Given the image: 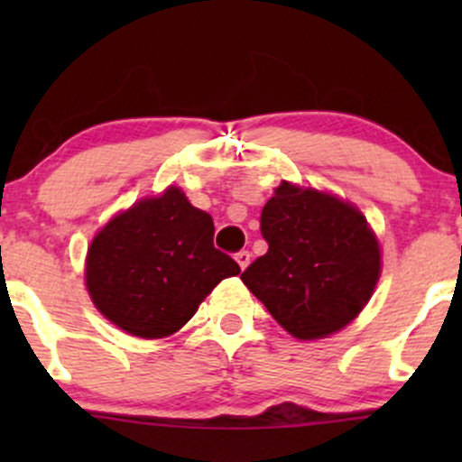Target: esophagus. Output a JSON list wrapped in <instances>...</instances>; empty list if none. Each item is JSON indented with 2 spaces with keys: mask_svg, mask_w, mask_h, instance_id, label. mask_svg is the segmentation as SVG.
<instances>
[{
  "mask_svg": "<svg viewBox=\"0 0 462 462\" xmlns=\"http://www.w3.org/2000/svg\"><path fill=\"white\" fill-rule=\"evenodd\" d=\"M235 258H236L238 267H241V269H247V264H249V261H252V254H249V252H245V249H243V252H238Z\"/></svg>",
  "mask_w": 462,
  "mask_h": 462,
  "instance_id": "1",
  "label": "esophagus"
}]
</instances>
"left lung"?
<instances>
[{"mask_svg": "<svg viewBox=\"0 0 462 462\" xmlns=\"http://www.w3.org/2000/svg\"><path fill=\"white\" fill-rule=\"evenodd\" d=\"M267 254L243 284L301 341L338 332L365 309L380 278V245L349 201L282 180L264 204Z\"/></svg>", "mask_w": 462, "mask_h": 462, "instance_id": "obj_1", "label": "left lung"}]
</instances>
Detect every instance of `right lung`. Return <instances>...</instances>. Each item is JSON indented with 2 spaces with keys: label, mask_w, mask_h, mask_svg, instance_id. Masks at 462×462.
<instances>
[{
  "label": "right lung",
  "mask_w": 462,
  "mask_h": 462,
  "mask_svg": "<svg viewBox=\"0 0 462 462\" xmlns=\"http://www.w3.org/2000/svg\"><path fill=\"white\" fill-rule=\"evenodd\" d=\"M213 217L169 187L106 224L87 254L95 309L132 337L178 332L206 295L241 267L213 245Z\"/></svg>",
  "instance_id": "add662e5"
}]
</instances>
